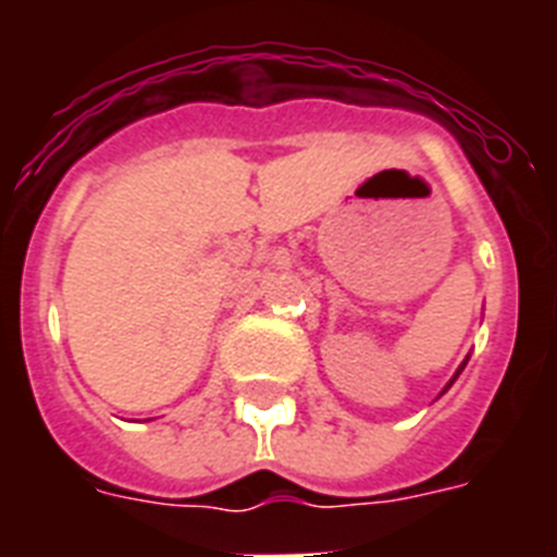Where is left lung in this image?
<instances>
[{"label":"left lung","mask_w":557,"mask_h":557,"mask_svg":"<svg viewBox=\"0 0 557 557\" xmlns=\"http://www.w3.org/2000/svg\"><path fill=\"white\" fill-rule=\"evenodd\" d=\"M462 367H466V364H462ZM462 367H459V372H462ZM459 372H457V375H459ZM450 384H454V381H450ZM450 384H448V387H450ZM448 387H445V389H448Z\"/></svg>","instance_id":"left-lung-1"}]
</instances>
